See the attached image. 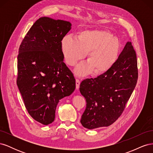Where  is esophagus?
<instances>
[{
  "label": "esophagus",
  "mask_w": 153,
  "mask_h": 153,
  "mask_svg": "<svg viewBox=\"0 0 153 153\" xmlns=\"http://www.w3.org/2000/svg\"><path fill=\"white\" fill-rule=\"evenodd\" d=\"M80 84V80L78 79H76V88L77 89H79Z\"/></svg>",
  "instance_id": "obj_1"
}]
</instances>
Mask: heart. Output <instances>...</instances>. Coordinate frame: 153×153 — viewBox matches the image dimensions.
<instances>
[{
  "mask_svg": "<svg viewBox=\"0 0 153 153\" xmlns=\"http://www.w3.org/2000/svg\"><path fill=\"white\" fill-rule=\"evenodd\" d=\"M121 45L113 34L105 29H91L80 32L76 37L67 35L61 41V50L66 62L75 66L87 55L88 62L80 64L75 73L85 75L94 71L103 74L113 66L118 59Z\"/></svg>",
  "mask_w": 153,
  "mask_h": 153,
  "instance_id": "heart-1",
  "label": "heart"
}]
</instances>
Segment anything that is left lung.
Wrapping results in <instances>:
<instances>
[{
  "mask_svg": "<svg viewBox=\"0 0 153 153\" xmlns=\"http://www.w3.org/2000/svg\"><path fill=\"white\" fill-rule=\"evenodd\" d=\"M138 80L137 55L128 42L108 71L80 84V91L86 100L82 115V126L89 129L106 127L121 116Z\"/></svg>",
  "mask_w": 153,
  "mask_h": 153,
  "instance_id": "8db88e82",
  "label": "left lung"
}]
</instances>
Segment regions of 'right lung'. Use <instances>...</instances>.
Returning a JSON list of instances; mask_svg holds the SVG:
<instances>
[{
    "label": "right lung",
    "mask_w": 153,
    "mask_h": 153,
    "mask_svg": "<svg viewBox=\"0 0 153 153\" xmlns=\"http://www.w3.org/2000/svg\"><path fill=\"white\" fill-rule=\"evenodd\" d=\"M69 22L41 17L22 40L17 57L16 84L30 116L44 125L52 123L59 100L75 89L73 73L63 62L61 41Z\"/></svg>",
    "instance_id": "obj_1"
}]
</instances>
